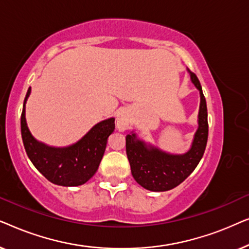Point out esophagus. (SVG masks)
<instances>
[{"mask_svg":"<svg viewBox=\"0 0 249 249\" xmlns=\"http://www.w3.org/2000/svg\"><path fill=\"white\" fill-rule=\"evenodd\" d=\"M131 127V118L127 111H122L117 118V128L120 131H124Z\"/></svg>","mask_w":249,"mask_h":249,"instance_id":"esophagus-1","label":"esophagus"}]
</instances>
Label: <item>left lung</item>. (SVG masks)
<instances>
[{
	"instance_id": "left-lung-1",
	"label": "left lung",
	"mask_w": 249,
	"mask_h": 249,
	"mask_svg": "<svg viewBox=\"0 0 249 249\" xmlns=\"http://www.w3.org/2000/svg\"><path fill=\"white\" fill-rule=\"evenodd\" d=\"M188 72L200 96L198 128L188 151L183 154H171L142 141L135 132L125 136V152L131 175L139 185L151 192H166L180 185L195 170L205 152L209 136L206 101L198 78L189 70Z\"/></svg>"
}]
</instances>
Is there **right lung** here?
Returning <instances> with one entry per match:
<instances>
[{
    "instance_id": "add662e5",
    "label": "right lung",
    "mask_w": 249,
    "mask_h": 249,
    "mask_svg": "<svg viewBox=\"0 0 249 249\" xmlns=\"http://www.w3.org/2000/svg\"><path fill=\"white\" fill-rule=\"evenodd\" d=\"M21 114V136L26 153L34 166L52 183L64 187L84 185L96 173L103 158L107 138L114 131V118L98 122L77 142L66 147H54L38 142L26 122V103Z\"/></svg>"
}]
</instances>
